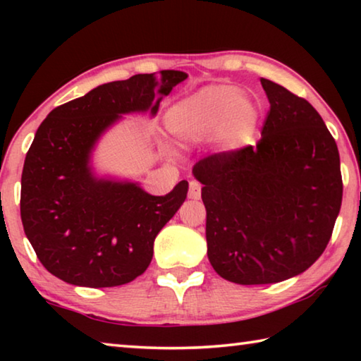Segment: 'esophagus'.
I'll return each instance as SVG.
<instances>
[{
    "instance_id": "esophagus-1",
    "label": "esophagus",
    "mask_w": 361,
    "mask_h": 361,
    "mask_svg": "<svg viewBox=\"0 0 361 361\" xmlns=\"http://www.w3.org/2000/svg\"><path fill=\"white\" fill-rule=\"evenodd\" d=\"M189 197L194 199V200L200 199V185L197 181L189 183Z\"/></svg>"
}]
</instances>
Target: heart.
I'll list each match as a JSON object with an SVG mask.
<instances>
[{
    "instance_id": "obj_1",
    "label": "heart",
    "mask_w": 361,
    "mask_h": 361,
    "mask_svg": "<svg viewBox=\"0 0 361 361\" xmlns=\"http://www.w3.org/2000/svg\"><path fill=\"white\" fill-rule=\"evenodd\" d=\"M259 106L232 84L205 85L169 109L167 127L185 143L207 142L218 133L229 146L252 142Z\"/></svg>"
}]
</instances>
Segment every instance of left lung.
<instances>
[{
  "instance_id": "left-lung-1",
  "label": "left lung",
  "mask_w": 361,
  "mask_h": 361,
  "mask_svg": "<svg viewBox=\"0 0 361 361\" xmlns=\"http://www.w3.org/2000/svg\"><path fill=\"white\" fill-rule=\"evenodd\" d=\"M271 103L256 146L195 164L207 210V255L239 285L277 283L325 252L342 202L339 151L307 100L261 78Z\"/></svg>"
}]
</instances>
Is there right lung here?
<instances>
[{
  "mask_svg": "<svg viewBox=\"0 0 361 361\" xmlns=\"http://www.w3.org/2000/svg\"><path fill=\"white\" fill-rule=\"evenodd\" d=\"M186 78L164 70L102 84L42 121L23 164L20 216L52 276L105 288L129 283L148 269L156 235L185 202L188 181L151 195L138 183L97 176L90 159L122 114L154 116L162 97Z\"/></svg>",
  "mask_w": 361,
  "mask_h": 361,
  "instance_id": "right-lung-1",
  "label": "right lung"
}]
</instances>
